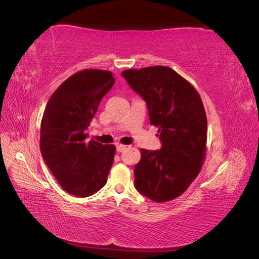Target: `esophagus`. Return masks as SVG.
<instances>
[{
	"instance_id": "34e87169",
	"label": "esophagus",
	"mask_w": 259,
	"mask_h": 259,
	"mask_svg": "<svg viewBox=\"0 0 259 259\" xmlns=\"http://www.w3.org/2000/svg\"><path fill=\"white\" fill-rule=\"evenodd\" d=\"M126 148H127V146H125V145H117L116 146V151L117 152H123Z\"/></svg>"
}]
</instances>
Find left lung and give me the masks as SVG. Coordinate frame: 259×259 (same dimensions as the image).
Returning a JSON list of instances; mask_svg holds the SVG:
<instances>
[{
	"mask_svg": "<svg viewBox=\"0 0 259 259\" xmlns=\"http://www.w3.org/2000/svg\"><path fill=\"white\" fill-rule=\"evenodd\" d=\"M122 76L147 104L151 125L159 127L160 150L142 149L135 187L162 203L183 194L200 173L207 120L199 93L173 69L154 66L124 70Z\"/></svg>",
	"mask_w": 259,
	"mask_h": 259,
	"instance_id": "left-lung-1",
	"label": "left lung"
}]
</instances>
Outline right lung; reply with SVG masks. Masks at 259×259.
<instances>
[{
	"instance_id": "1",
	"label": "right lung",
	"mask_w": 259,
	"mask_h": 259,
	"mask_svg": "<svg viewBox=\"0 0 259 259\" xmlns=\"http://www.w3.org/2000/svg\"><path fill=\"white\" fill-rule=\"evenodd\" d=\"M114 81L110 71L82 70L54 92L44 110L42 156L62 189L75 197L86 198L100 190L112 166L115 146L86 138L100 100Z\"/></svg>"
}]
</instances>
